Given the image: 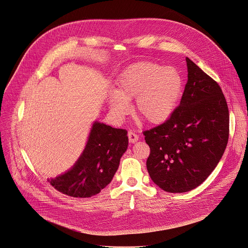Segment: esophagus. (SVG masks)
I'll return each instance as SVG.
<instances>
[{
	"mask_svg": "<svg viewBox=\"0 0 248 248\" xmlns=\"http://www.w3.org/2000/svg\"><path fill=\"white\" fill-rule=\"evenodd\" d=\"M127 136H128V140H129L130 143H135L136 141L139 140V136L136 133L132 132V131H128Z\"/></svg>",
	"mask_w": 248,
	"mask_h": 248,
	"instance_id": "1",
	"label": "esophagus"
}]
</instances>
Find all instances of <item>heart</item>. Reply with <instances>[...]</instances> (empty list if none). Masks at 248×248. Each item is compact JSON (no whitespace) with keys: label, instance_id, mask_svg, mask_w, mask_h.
Instances as JSON below:
<instances>
[{"label":"heart","instance_id":"1","mask_svg":"<svg viewBox=\"0 0 248 248\" xmlns=\"http://www.w3.org/2000/svg\"><path fill=\"white\" fill-rule=\"evenodd\" d=\"M182 89L183 79L175 67L139 62L120 74L109 107L121 120L130 111L128 101L135 98L133 107L138 116L150 124H161L174 112Z\"/></svg>","mask_w":248,"mask_h":248}]
</instances>
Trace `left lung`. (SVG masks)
Returning <instances> with one entry per match:
<instances>
[{
    "instance_id": "obj_1",
    "label": "left lung",
    "mask_w": 248,
    "mask_h": 248,
    "mask_svg": "<svg viewBox=\"0 0 248 248\" xmlns=\"http://www.w3.org/2000/svg\"><path fill=\"white\" fill-rule=\"evenodd\" d=\"M187 83L170 118L145 130L151 149L147 169L171 193L199 186L215 170L229 138V110L220 86L186 58Z\"/></svg>"
}]
</instances>
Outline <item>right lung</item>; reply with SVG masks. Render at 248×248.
I'll return each mask as SVG.
<instances>
[{
	"label": "right lung",
	"mask_w": 248,
	"mask_h": 248,
	"mask_svg": "<svg viewBox=\"0 0 248 248\" xmlns=\"http://www.w3.org/2000/svg\"><path fill=\"white\" fill-rule=\"evenodd\" d=\"M127 131L94 122L86 147L70 170L49 180L58 191L89 198L110 184L128 146Z\"/></svg>",
	"instance_id": "add662e5"
}]
</instances>
